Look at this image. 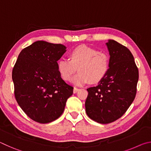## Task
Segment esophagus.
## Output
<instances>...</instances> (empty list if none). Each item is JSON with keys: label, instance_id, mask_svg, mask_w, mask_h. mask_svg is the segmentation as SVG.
Returning a JSON list of instances; mask_svg holds the SVG:
<instances>
[{"label": "esophagus", "instance_id": "1", "mask_svg": "<svg viewBox=\"0 0 151 151\" xmlns=\"http://www.w3.org/2000/svg\"><path fill=\"white\" fill-rule=\"evenodd\" d=\"M78 90H79V88H76V87H75V88H74V89H73V93H77V91H78Z\"/></svg>", "mask_w": 151, "mask_h": 151}]
</instances>
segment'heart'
<instances>
[{"label":"heart","mask_w":151,"mask_h":151,"mask_svg":"<svg viewBox=\"0 0 151 151\" xmlns=\"http://www.w3.org/2000/svg\"><path fill=\"white\" fill-rule=\"evenodd\" d=\"M69 58L58 61V70L64 80L69 81L78 68L79 72L72 80L76 85H83L88 81L92 84L99 83L109 67V58L106 53L86 45L73 48Z\"/></svg>","instance_id":"1"}]
</instances>
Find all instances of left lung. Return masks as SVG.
<instances>
[{
	"label": "left lung",
	"mask_w": 151,
	"mask_h": 151,
	"mask_svg": "<svg viewBox=\"0 0 151 151\" xmlns=\"http://www.w3.org/2000/svg\"><path fill=\"white\" fill-rule=\"evenodd\" d=\"M110 54L109 69L99 85L87 88L86 112L101 124L116 121L131 106L137 94L139 69L131 51L118 42L106 43Z\"/></svg>",
	"instance_id": "obj_1"
}]
</instances>
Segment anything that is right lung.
<instances>
[{"mask_svg":"<svg viewBox=\"0 0 151 151\" xmlns=\"http://www.w3.org/2000/svg\"><path fill=\"white\" fill-rule=\"evenodd\" d=\"M66 51L61 44L42 40L21 50L12 68L14 96L33 121L48 123L59 118L73 87L61 78L57 60Z\"/></svg>","mask_w":151,"mask_h":151,"instance_id":"add662e5","label":"right lung"}]
</instances>
